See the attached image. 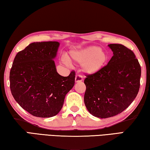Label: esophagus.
<instances>
[{
    "label": "esophagus",
    "mask_w": 150,
    "mask_h": 150,
    "mask_svg": "<svg viewBox=\"0 0 150 150\" xmlns=\"http://www.w3.org/2000/svg\"><path fill=\"white\" fill-rule=\"evenodd\" d=\"M75 83H78V82H81L83 81V78L80 75H77L75 76Z\"/></svg>",
    "instance_id": "obj_1"
}]
</instances>
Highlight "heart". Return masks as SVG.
Instances as JSON below:
<instances>
[{
	"label": "heart",
	"instance_id": "b5f03b06",
	"mask_svg": "<svg viewBox=\"0 0 150 150\" xmlns=\"http://www.w3.org/2000/svg\"><path fill=\"white\" fill-rule=\"evenodd\" d=\"M110 55L102 47L90 45L81 49L71 50L69 60L77 64H81V71L87 75L97 74L103 71L109 62ZM63 62L69 63L67 58H63Z\"/></svg>",
	"mask_w": 150,
	"mask_h": 150
}]
</instances>
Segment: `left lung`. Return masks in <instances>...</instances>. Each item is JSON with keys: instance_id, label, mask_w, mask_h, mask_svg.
<instances>
[{"instance_id": "1", "label": "left lung", "mask_w": 150, "mask_h": 150, "mask_svg": "<svg viewBox=\"0 0 150 150\" xmlns=\"http://www.w3.org/2000/svg\"><path fill=\"white\" fill-rule=\"evenodd\" d=\"M113 56L97 74L87 75L85 105L95 117L106 118L121 113L138 95L141 67L132 51L122 44H109Z\"/></svg>"}]
</instances>
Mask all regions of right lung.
<instances>
[{"instance_id":"right-lung-1","label":"right lung","mask_w":150,"mask_h":150,"mask_svg":"<svg viewBox=\"0 0 150 150\" xmlns=\"http://www.w3.org/2000/svg\"><path fill=\"white\" fill-rule=\"evenodd\" d=\"M58 42H34L15 57L10 72V87L15 100L36 117L59 112L66 95L75 85V71L67 77L57 72L54 59Z\"/></svg>"}]
</instances>
